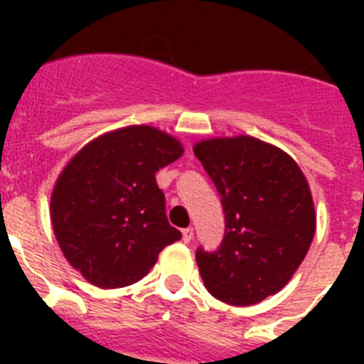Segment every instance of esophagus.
<instances>
[{
  "label": "esophagus",
  "mask_w": 364,
  "mask_h": 364,
  "mask_svg": "<svg viewBox=\"0 0 364 364\" xmlns=\"http://www.w3.org/2000/svg\"><path fill=\"white\" fill-rule=\"evenodd\" d=\"M181 234H183V242H191V240L194 238V228L193 227H188V228H183L181 230Z\"/></svg>",
  "instance_id": "obj_1"
}]
</instances>
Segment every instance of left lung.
<instances>
[{"mask_svg": "<svg viewBox=\"0 0 364 364\" xmlns=\"http://www.w3.org/2000/svg\"><path fill=\"white\" fill-rule=\"evenodd\" d=\"M194 154L225 211L221 245L196 249L205 289L227 304H257L287 285L310 249V187L289 154L255 137L208 139Z\"/></svg>", "mask_w": 364, "mask_h": 364, "instance_id": "8db88e82", "label": "left lung"}]
</instances>
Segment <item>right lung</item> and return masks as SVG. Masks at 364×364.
Listing matches in <instances>:
<instances>
[{"instance_id":"add662e5","label":"right lung","mask_w":364,"mask_h":364,"mask_svg":"<svg viewBox=\"0 0 364 364\" xmlns=\"http://www.w3.org/2000/svg\"><path fill=\"white\" fill-rule=\"evenodd\" d=\"M181 153L164 132L128 126L90 141L64 168L50 198L54 234L70 264L96 287L139 282L160 251L181 240L154 177Z\"/></svg>"}]
</instances>
